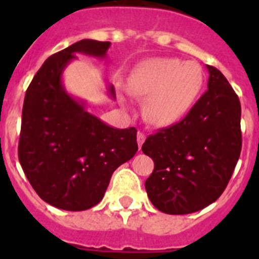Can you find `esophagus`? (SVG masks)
<instances>
[{
  "mask_svg": "<svg viewBox=\"0 0 259 259\" xmlns=\"http://www.w3.org/2000/svg\"><path fill=\"white\" fill-rule=\"evenodd\" d=\"M145 141V135L143 132H137V144H139V148H141Z\"/></svg>",
  "mask_w": 259,
  "mask_h": 259,
  "instance_id": "1",
  "label": "esophagus"
}]
</instances>
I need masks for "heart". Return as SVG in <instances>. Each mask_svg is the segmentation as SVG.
<instances>
[{"label": "heart", "instance_id": "heart-1", "mask_svg": "<svg viewBox=\"0 0 259 259\" xmlns=\"http://www.w3.org/2000/svg\"><path fill=\"white\" fill-rule=\"evenodd\" d=\"M203 72L198 63L178 58H154L137 66L128 77V91L146 98L144 118L155 127L180 122L202 91Z\"/></svg>", "mask_w": 259, "mask_h": 259}]
</instances>
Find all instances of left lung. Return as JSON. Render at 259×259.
<instances>
[{
	"instance_id": "1",
	"label": "left lung",
	"mask_w": 259,
	"mask_h": 259,
	"mask_svg": "<svg viewBox=\"0 0 259 259\" xmlns=\"http://www.w3.org/2000/svg\"><path fill=\"white\" fill-rule=\"evenodd\" d=\"M206 67V92L183 120L150 135L141 148L154 162L146 193L166 214H191L215 202L241 152L239 97L218 68Z\"/></svg>"
}]
</instances>
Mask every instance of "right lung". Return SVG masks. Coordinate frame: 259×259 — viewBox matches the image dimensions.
I'll list each match as a JSON object with an SVG mask.
<instances>
[{"instance_id": "obj_1", "label": "right lung", "mask_w": 259, "mask_h": 259, "mask_svg": "<svg viewBox=\"0 0 259 259\" xmlns=\"http://www.w3.org/2000/svg\"><path fill=\"white\" fill-rule=\"evenodd\" d=\"M109 41L80 40L50 56L24 97L19 162L40 198L54 207L81 211L104 197L111 175L137 152L134 127L118 130L87 111L62 83L75 53L105 58ZM109 95L115 98L113 85Z\"/></svg>"}]
</instances>
